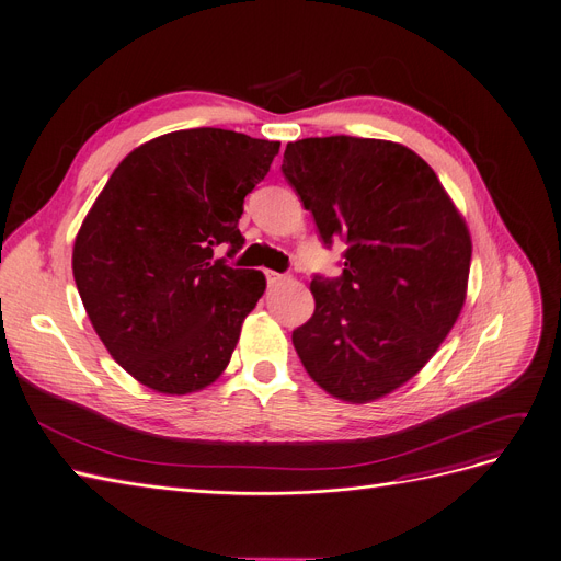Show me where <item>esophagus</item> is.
I'll return each instance as SVG.
<instances>
[{
	"label": "esophagus",
	"instance_id": "esophagus-1",
	"mask_svg": "<svg viewBox=\"0 0 561 561\" xmlns=\"http://www.w3.org/2000/svg\"><path fill=\"white\" fill-rule=\"evenodd\" d=\"M265 279H267V286H277V284H282L286 277H284V275H279V273H273V270H267V273H265Z\"/></svg>",
	"mask_w": 561,
	"mask_h": 561
}]
</instances>
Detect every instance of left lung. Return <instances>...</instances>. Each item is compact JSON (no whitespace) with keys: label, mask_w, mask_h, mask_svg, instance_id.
Here are the masks:
<instances>
[{"label":"left lung","mask_w":561,"mask_h":561,"mask_svg":"<svg viewBox=\"0 0 561 561\" xmlns=\"http://www.w3.org/2000/svg\"><path fill=\"white\" fill-rule=\"evenodd\" d=\"M284 178L321 240H344L337 279L314 277L294 346L330 396L365 404L416 377L467 298L469 228L437 173L400 142L328 136L286 145Z\"/></svg>","instance_id":"obj_1"}]
</instances>
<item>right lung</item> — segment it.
Instances as JSON below:
<instances>
[{"label": "right lung", "mask_w": 561, "mask_h": 561, "mask_svg": "<svg viewBox=\"0 0 561 561\" xmlns=\"http://www.w3.org/2000/svg\"><path fill=\"white\" fill-rule=\"evenodd\" d=\"M277 152V140L213 127L163 134L124 157L90 207L73 279L99 340L142 386L186 396L231 360L265 277L215 249L244 244V196Z\"/></svg>", "instance_id": "obj_1"}]
</instances>
